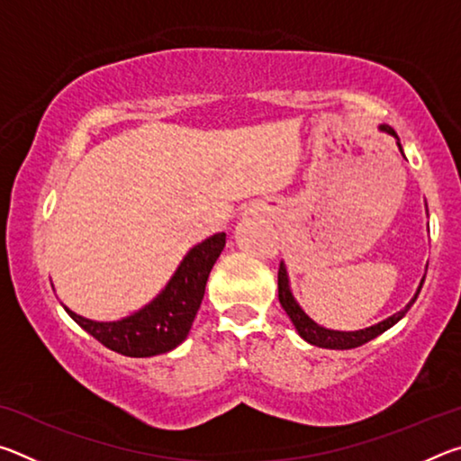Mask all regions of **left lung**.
I'll list each match as a JSON object with an SVG mask.
<instances>
[{
    "label": "left lung",
    "mask_w": 461,
    "mask_h": 461,
    "mask_svg": "<svg viewBox=\"0 0 461 461\" xmlns=\"http://www.w3.org/2000/svg\"><path fill=\"white\" fill-rule=\"evenodd\" d=\"M380 130H384V131H388V134H393L394 138H399V136H396V131L390 128V126H380ZM399 148H401V152H402L401 142H399ZM423 283H425V278L420 280V285L417 288V294L412 296L409 305L404 307L402 311H399V313H394L393 317L384 319V321H380L378 325L366 327V330H360V331H333V330H325V327L317 325L313 319H309L305 315V311H303L299 305H296V301L293 299L291 288H288L286 268H285L283 262H280V267H278V301H280V305H283V309L286 311V315L291 317V321L294 323L296 331H299V335L305 341L313 343V346H319V348H325V349H352V348H357V346H364V343H368L374 338H378L380 333H384L386 330H390V327H393L396 321H401V319L407 315V311L412 307V303L417 301L420 288H423Z\"/></svg>",
    "instance_id": "obj_1"
}]
</instances>
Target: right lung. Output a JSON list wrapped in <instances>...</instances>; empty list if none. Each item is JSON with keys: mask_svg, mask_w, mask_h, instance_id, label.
<instances>
[{"mask_svg": "<svg viewBox=\"0 0 461 461\" xmlns=\"http://www.w3.org/2000/svg\"><path fill=\"white\" fill-rule=\"evenodd\" d=\"M223 246L225 233H215L194 246L165 291L150 305L120 321H91L71 309L65 307V311L99 343L122 356L150 357L170 352L189 333L205 294L209 272L220 258Z\"/></svg>", "mask_w": 461, "mask_h": 461, "instance_id": "right-lung-1", "label": "right lung"}]
</instances>
